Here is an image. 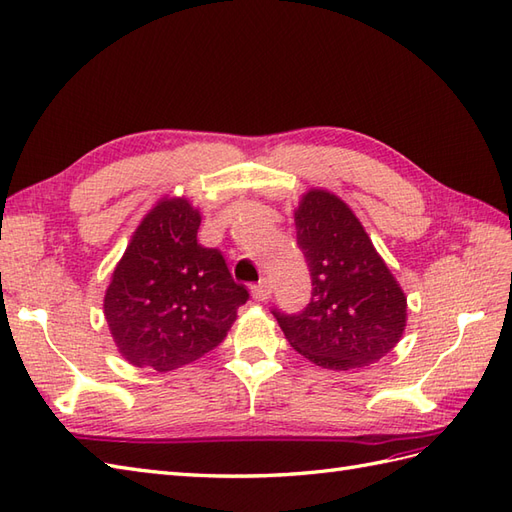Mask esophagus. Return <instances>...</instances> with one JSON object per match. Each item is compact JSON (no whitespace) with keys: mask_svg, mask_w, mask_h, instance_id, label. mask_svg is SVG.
<instances>
[{"mask_svg":"<svg viewBox=\"0 0 512 512\" xmlns=\"http://www.w3.org/2000/svg\"><path fill=\"white\" fill-rule=\"evenodd\" d=\"M251 294H253V298H255V300H259V303H264V300H268V298H270V294H272V285H270V281H268V279H264V281H259L257 285H253V287H251Z\"/></svg>","mask_w":512,"mask_h":512,"instance_id":"esophagus-1","label":"esophagus"}]
</instances>
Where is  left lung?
<instances>
[{
    "instance_id": "obj_1",
    "label": "left lung",
    "mask_w": 512,
    "mask_h": 512,
    "mask_svg": "<svg viewBox=\"0 0 512 512\" xmlns=\"http://www.w3.org/2000/svg\"><path fill=\"white\" fill-rule=\"evenodd\" d=\"M294 220L313 290L303 311H272L285 339L326 370L383 359L402 337L406 296L359 218L335 194L309 190Z\"/></svg>"
}]
</instances>
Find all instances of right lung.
Wrapping results in <instances>:
<instances>
[{"label": "right lung", "mask_w": 512, "mask_h": 512, "mask_svg": "<svg viewBox=\"0 0 512 512\" xmlns=\"http://www.w3.org/2000/svg\"><path fill=\"white\" fill-rule=\"evenodd\" d=\"M199 209L164 199L142 218L114 268L103 313L121 355L136 368L177 370L227 337L248 300L218 248L196 240Z\"/></svg>", "instance_id": "add662e5"}]
</instances>
